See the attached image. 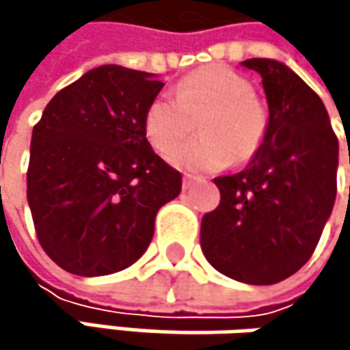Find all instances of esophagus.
Returning <instances> with one entry per match:
<instances>
[{
  "mask_svg": "<svg viewBox=\"0 0 350 350\" xmlns=\"http://www.w3.org/2000/svg\"><path fill=\"white\" fill-rule=\"evenodd\" d=\"M192 184H194V178H192V176H184V180H182V188H184V190H188Z\"/></svg>",
  "mask_w": 350,
  "mask_h": 350,
  "instance_id": "esophagus-1",
  "label": "esophagus"
}]
</instances>
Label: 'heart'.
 <instances>
[{"instance_id": "obj_1", "label": "heart", "mask_w": 350, "mask_h": 350, "mask_svg": "<svg viewBox=\"0 0 350 350\" xmlns=\"http://www.w3.org/2000/svg\"><path fill=\"white\" fill-rule=\"evenodd\" d=\"M201 119L202 138L179 145ZM150 146L188 172L221 170L231 160H251L267 133V111L253 95V85L241 72L211 64L182 79L172 97H156L144 117Z\"/></svg>"}]
</instances>
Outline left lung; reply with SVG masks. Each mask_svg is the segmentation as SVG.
<instances>
[{
  "label": "left lung",
  "instance_id": "8db88e82",
  "mask_svg": "<svg viewBox=\"0 0 350 350\" xmlns=\"http://www.w3.org/2000/svg\"><path fill=\"white\" fill-rule=\"evenodd\" d=\"M241 64L261 75L267 133L245 170L215 178L221 202L202 217L200 247L223 275L269 286L314 253L336 198L338 139L324 103L292 68L271 58Z\"/></svg>",
  "mask_w": 350,
  "mask_h": 350
}]
</instances>
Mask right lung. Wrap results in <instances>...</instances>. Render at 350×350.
I'll return each mask as SVG.
<instances>
[{"mask_svg":"<svg viewBox=\"0 0 350 350\" xmlns=\"http://www.w3.org/2000/svg\"><path fill=\"white\" fill-rule=\"evenodd\" d=\"M164 83L105 64L58 91L34 125L28 204L46 255L95 278L135 263L182 176L150 146L148 105Z\"/></svg>","mask_w":350,"mask_h":350,"instance_id":"obj_1","label":"right lung"}]
</instances>
